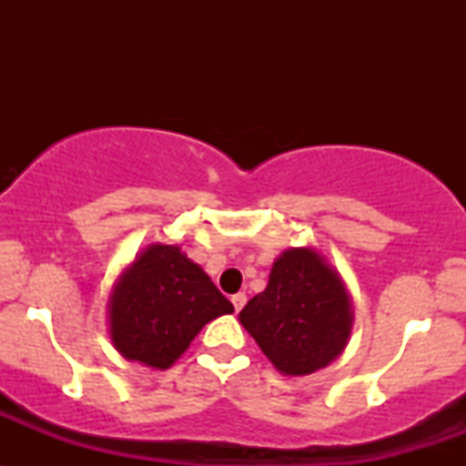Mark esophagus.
I'll return each instance as SVG.
<instances>
[{
  "label": "esophagus",
  "instance_id": "esophagus-1",
  "mask_svg": "<svg viewBox=\"0 0 466 466\" xmlns=\"http://www.w3.org/2000/svg\"><path fill=\"white\" fill-rule=\"evenodd\" d=\"M245 302H248V296H245V293H234L232 296V304L234 309H237V313L245 307Z\"/></svg>",
  "mask_w": 466,
  "mask_h": 466
}]
</instances>
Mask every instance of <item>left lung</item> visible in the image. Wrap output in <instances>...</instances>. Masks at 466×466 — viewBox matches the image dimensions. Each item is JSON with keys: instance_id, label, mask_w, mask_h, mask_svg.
Wrapping results in <instances>:
<instances>
[{"instance_id": "left-lung-1", "label": "left lung", "mask_w": 466, "mask_h": 466, "mask_svg": "<svg viewBox=\"0 0 466 466\" xmlns=\"http://www.w3.org/2000/svg\"><path fill=\"white\" fill-rule=\"evenodd\" d=\"M238 319L276 370L302 377L329 366L349 344L350 293L324 256L293 248L278 256L267 289Z\"/></svg>"}]
</instances>
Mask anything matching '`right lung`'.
<instances>
[{
  "label": "right lung",
  "mask_w": 466,
  "mask_h": 466,
  "mask_svg": "<svg viewBox=\"0 0 466 466\" xmlns=\"http://www.w3.org/2000/svg\"><path fill=\"white\" fill-rule=\"evenodd\" d=\"M232 311V302L177 245L153 243L114 285L109 335L125 360L166 370L203 326Z\"/></svg>",
  "instance_id": "right-lung-1"
}]
</instances>
